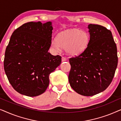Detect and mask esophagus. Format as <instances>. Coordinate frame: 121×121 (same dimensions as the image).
I'll return each mask as SVG.
<instances>
[{
    "mask_svg": "<svg viewBox=\"0 0 121 121\" xmlns=\"http://www.w3.org/2000/svg\"><path fill=\"white\" fill-rule=\"evenodd\" d=\"M67 60V58H65L64 57H62V62H65V61Z\"/></svg>",
    "mask_w": 121,
    "mask_h": 121,
    "instance_id": "1",
    "label": "esophagus"
}]
</instances>
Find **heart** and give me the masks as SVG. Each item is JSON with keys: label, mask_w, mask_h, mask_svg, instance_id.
<instances>
[{"label": "heart", "mask_w": 121, "mask_h": 121, "mask_svg": "<svg viewBox=\"0 0 121 121\" xmlns=\"http://www.w3.org/2000/svg\"><path fill=\"white\" fill-rule=\"evenodd\" d=\"M89 42L90 36L86 31L70 29L58 35L56 39L51 42V47L56 51H59L62 48L69 55L77 56L86 49Z\"/></svg>", "instance_id": "obj_1"}]
</instances>
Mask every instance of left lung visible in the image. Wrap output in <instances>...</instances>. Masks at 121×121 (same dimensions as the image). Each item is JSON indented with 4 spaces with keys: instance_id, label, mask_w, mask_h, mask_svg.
Returning <instances> with one entry per match:
<instances>
[{
    "instance_id": "obj_1",
    "label": "left lung",
    "mask_w": 121,
    "mask_h": 121,
    "mask_svg": "<svg viewBox=\"0 0 121 121\" xmlns=\"http://www.w3.org/2000/svg\"><path fill=\"white\" fill-rule=\"evenodd\" d=\"M90 42L82 54L69 58V82L80 95L94 96L112 82L118 64L117 46L112 32L104 26L90 24Z\"/></svg>"
}]
</instances>
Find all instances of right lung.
<instances>
[{"label":"right lung","mask_w":121,"mask_h":121,"mask_svg":"<svg viewBox=\"0 0 121 121\" xmlns=\"http://www.w3.org/2000/svg\"><path fill=\"white\" fill-rule=\"evenodd\" d=\"M52 22H29L13 33L6 47L4 70L8 80L19 93L34 97L43 93L48 86L49 76L62 62L53 56Z\"/></svg>","instance_id":"add662e5"}]
</instances>
